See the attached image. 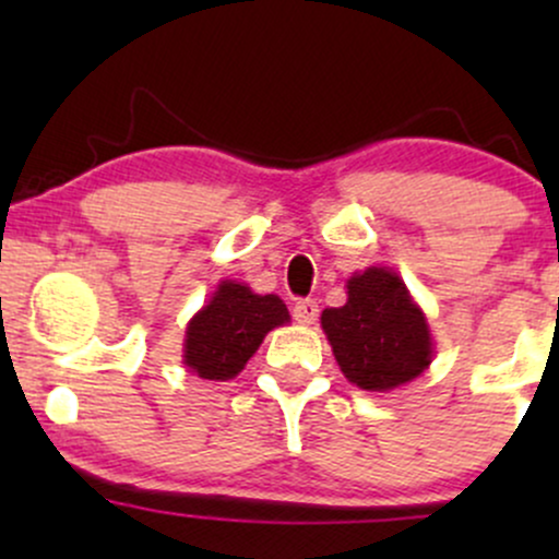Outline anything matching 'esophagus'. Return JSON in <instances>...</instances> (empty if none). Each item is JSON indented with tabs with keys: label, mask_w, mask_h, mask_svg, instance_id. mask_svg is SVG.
Here are the masks:
<instances>
[{
	"label": "esophagus",
	"mask_w": 559,
	"mask_h": 559,
	"mask_svg": "<svg viewBox=\"0 0 559 559\" xmlns=\"http://www.w3.org/2000/svg\"><path fill=\"white\" fill-rule=\"evenodd\" d=\"M292 312H294V320H297V323H301V325L316 323L318 301L316 299H297V301H294Z\"/></svg>",
	"instance_id": "esophagus-1"
}]
</instances>
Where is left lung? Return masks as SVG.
Wrapping results in <instances>:
<instances>
[{"label": "left lung", "instance_id": "8db88e82", "mask_svg": "<svg viewBox=\"0 0 559 559\" xmlns=\"http://www.w3.org/2000/svg\"><path fill=\"white\" fill-rule=\"evenodd\" d=\"M346 381L365 391H389L431 365L426 316L407 286L386 267H368L346 281V305L320 316Z\"/></svg>", "mask_w": 559, "mask_h": 559}]
</instances>
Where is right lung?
<instances>
[{
  "mask_svg": "<svg viewBox=\"0 0 559 559\" xmlns=\"http://www.w3.org/2000/svg\"><path fill=\"white\" fill-rule=\"evenodd\" d=\"M288 323L284 299L221 281L213 299L186 325L183 365L207 381L239 376L267 331Z\"/></svg>",
  "mask_w": 559,
  "mask_h": 559,
  "instance_id": "add662e5",
  "label": "right lung"
}]
</instances>
